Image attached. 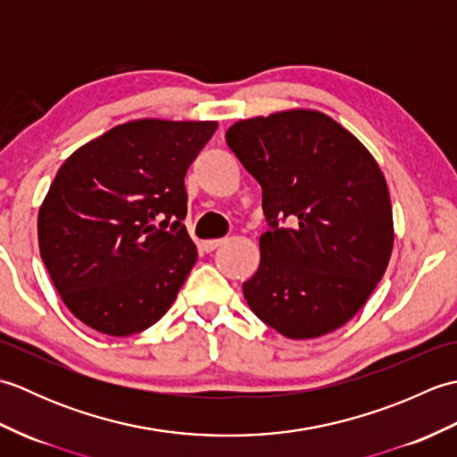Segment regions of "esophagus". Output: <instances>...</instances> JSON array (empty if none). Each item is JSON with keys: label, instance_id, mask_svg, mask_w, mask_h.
Returning <instances> with one entry per match:
<instances>
[{"label": "esophagus", "instance_id": "1", "mask_svg": "<svg viewBox=\"0 0 457 457\" xmlns=\"http://www.w3.org/2000/svg\"><path fill=\"white\" fill-rule=\"evenodd\" d=\"M221 244H223V239H206V241H202V249L206 251V253H210V251L220 247Z\"/></svg>", "mask_w": 457, "mask_h": 457}]
</instances>
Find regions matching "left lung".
<instances>
[{
  "mask_svg": "<svg viewBox=\"0 0 457 457\" xmlns=\"http://www.w3.org/2000/svg\"><path fill=\"white\" fill-rule=\"evenodd\" d=\"M229 149L263 188L270 229L244 283L249 308L290 339L352 320L383 278L395 244L385 174L353 133L318 110L236 121ZM288 217L290 228H278Z\"/></svg>",
  "mask_w": 457,
  "mask_h": 457,
  "instance_id": "1",
  "label": "left lung"
}]
</instances>
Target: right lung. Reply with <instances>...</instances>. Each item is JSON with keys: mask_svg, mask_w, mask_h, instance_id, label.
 Instances as JSON below:
<instances>
[{"mask_svg": "<svg viewBox=\"0 0 457 457\" xmlns=\"http://www.w3.org/2000/svg\"><path fill=\"white\" fill-rule=\"evenodd\" d=\"M218 121L131 120L68 157L38 208V251L71 312L131 336L172 306L198 259L184 177Z\"/></svg>", "mask_w": 457, "mask_h": 457, "instance_id": "1", "label": "right lung"}]
</instances>
